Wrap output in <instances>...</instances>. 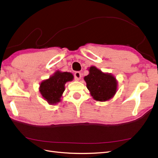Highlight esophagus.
Wrapping results in <instances>:
<instances>
[{"label":"esophagus","mask_w":158,"mask_h":158,"mask_svg":"<svg viewBox=\"0 0 158 158\" xmlns=\"http://www.w3.org/2000/svg\"><path fill=\"white\" fill-rule=\"evenodd\" d=\"M74 76H75V79L76 81H79L81 79V74L79 72H75L74 74Z\"/></svg>","instance_id":"obj_1"}]
</instances>
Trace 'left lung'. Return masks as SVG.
<instances>
[{
  "label": "left lung",
  "instance_id": "1",
  "mask_svg": "<svg viewBox=\"0 0 158 158\" xmlns=\"http://www.w3.org/2000/svg\"><path fill=\"white\" fill-rule=\"evenodd\" d=\"M89 74L84 80L93 99L99 102L110 100L117 91L118 82L111 73H104L95 66L89 69Z\"/></svg>",
  "mask_w": 158,
  "mask_h": 158
}]
</instances>
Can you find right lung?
<instances>
[{
	"label": "right lung",
	"mask_w": 158,
	"mask_h": 158,
	"mask_svg": "<svg viewBox=\"0 0 158 158\" xmlns=\"http://www.w3.org/2000/svg\"><path fill=\"white\" fill-rule=\"evenodd\" d=\"M73 79V75L72 73L58 70L49 79L41 82L39 91L47 102L55 106L61 101L62 94L65 90V84Z\"/></svg>",
	"instance_id": "obj_1"
}]
</instances>
